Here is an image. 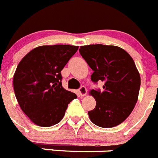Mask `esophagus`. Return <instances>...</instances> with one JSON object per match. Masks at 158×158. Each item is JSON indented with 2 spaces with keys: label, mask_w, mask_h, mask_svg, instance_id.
I'll list each match as a JSON object with an SVG mask.
<instances>
[{
  "label": "esophagus",
  "mask_w": 158,
  "mask_h": 158,
  "mask_svg": "<svg viewBox=\"0 0 158 158\" xmlns=\"http://www.w3.org/2000/svg\"><path fill=\"white\" fill-rule=\"evenodd\" d=\"M78 94H79L80 96H81V97L85 96L86 94H87V89H86L85 86H82V87L80 88V89L78 90Z\"/></svg>",
  "instance_id": "1"
}]
</instances>
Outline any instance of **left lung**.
<instances>
[{"label":"left lung","mask_w":158,"mask_h":158,"mask_svg":"<svg viewBox=\"0 0 158 158\" xmlns=\"http://www.w3.org/2000/svg\"><path fill=\"white\" fill-rule=\"evenodd\" d=\"M94 70L91 80L104 82L103 92L92 89L96 107L88 112L99 127L112 128L130 115L138 99L141 77L134 60L123 48L114 45L88 44L79 49Z\"/></svg>","instance_id":"obj_1"}]
</instances>
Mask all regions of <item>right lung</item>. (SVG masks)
I'll use <instances>...</instances> for the list:
<instances>
[{
	"label": "right lung",
	"instance_id": "1",
	"mask_svg": "<svg viewBox=\"0 0 158 158\" xmlns=\"http://www.w3.org/2000/svg\"><path fill=\"white\" fill-rule=\"evenodd\" d=\"M78 46L41 45L29 52L19 62L13 75V89L22 111L35 125L49 127L59 123L68 104L77 98L64 89L61 74Z\"/></svg>",
	"mask_w": 158,
	"mask_h": 158
}]
</instances>
